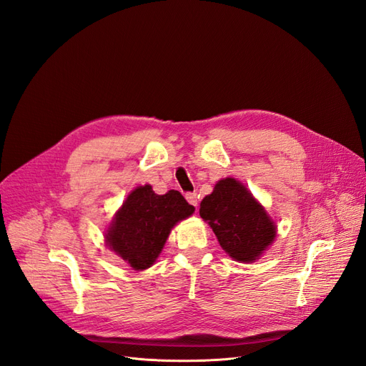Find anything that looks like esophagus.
Wrapping results in <instances>:
<instances>
[{"mask_svg":"<svg viewBox=\"0 0 366 366\" xmlns=\"http://www.w3.org/2000/svg\"><path fill=\"white\" fill-rule=\"evenodd\" d=\"M186 200L189 202L192 206H198V198H197V194H194V192H187L186 194Z\"/></svg>","mask_w":366,"mask_h":366,"instance_id":"34e87169","label":"esophagus"}]
</instances>
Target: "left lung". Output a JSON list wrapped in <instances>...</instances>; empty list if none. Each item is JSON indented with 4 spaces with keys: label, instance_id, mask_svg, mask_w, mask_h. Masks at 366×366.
I'll return each mask as SVG.
<instances>
[{
    "label": "left lung",
    "instance_id": "1",
    "mask_svg": "<svg viewBox=\"0 0 366 366\" xmlns=\"http://www.w3.org/2000/svg\"><path fill=\"white\" fill-rule=\"evenodd\" d=\"M200 217L212 227L223 250L239 262L259 259L276 237V226L265 209L244 184L230 177L203 198Z\"/></svg>",
    "mask_w": 366,
    "mask_h": 366
}]
</instances>
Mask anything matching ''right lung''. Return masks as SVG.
<instances>
[{
    "instance_id": "right-lung-1",
    "label": "right lung",
    "mask_w": 366,
    "mask_h": 366,
    "mask_svg": "<svg viewBox=\"0 0 366 366\" xmlns=\"http://www.w3.org/2000/svg\"><path fill=\"white\" fill-rule=\"evenodd\" d=\"M194 210L179 191L157 195L149 184L139 186L116 212L107 246L134 270H145L159 258L171 229Z\"/></svg>"
}]
</instances>
